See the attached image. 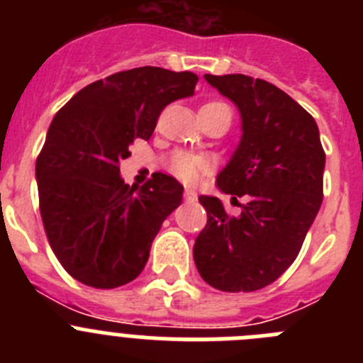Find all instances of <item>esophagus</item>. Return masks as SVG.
<instances>
[{"label": "esophagus", "instance_id": "obj_1", "mask_svg": "<svg viewBox=\"0 0 363 363\" xmlns=\"http://www.w3.org/2000/svg\"><path fill=\"white\" fill-rule=\"evenodd\" d=\"M184 198H185V200H189V201H194L198 196H196V192L192 191V189H185V191H184Z\"/></svg>", "mask_w": 363, "mask_h": 363}]
</instances>
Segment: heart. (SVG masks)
I'll list each match as a JSON object with an SVG mask.
<instances>
[{
  "mask_svg": "<svg viewBox=\"0 0 363 363\" xmlns=\"http://www.w3.org/2000/svg\"><path fill=\"white\" fill-rule=\"evenodd\" d=\"M203 107H227L221 101H211ZM201 107V108H203ZM229 108V107H227ZM213 169V162L207 154L192 152V150H176L167 160V171L185 184H196Z\"/></svg>",
  "mask_w": 363,
  "mask_h": 363,
  "instance_id": "b5f03b06",
  "label": "heart"
}]
</instances>
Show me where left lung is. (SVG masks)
<instances>
[{"mask_svg": "<svg viewBox=\"0 0 363 363\" xmlns=\"http://www.w3.org/2000/svg\"><path fill=\"white\" fill-rule=\"evenodd\" d=\"M205 79L242 114V142L216 185L247 203L240 216H229L218 198H198L207 225L192 255L214 289L251 293L296 259L323 200L325 152L314 118L277 85L245 74Z\"/></svg>", "mask_w": 363, "mask_h": 363, "instance_id": "1", "label": "left lung"}]
</instances>
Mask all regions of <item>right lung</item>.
<instances>
[{"label": "right lung", "mask_w": 363, "mask_h": 363, "mask_svg": "<svg viewBox=\"0 0 363 363\" xmlns=\"http://www.w3.org/2000/svg\"><path fill=\"white\" fill-rule=\"evenodd\" d=\"M196 83L187 70H121L86 85L54 116L36 160L40 213L54 255L82 284L116 289L145 267L184 187L163 172L129 187L120 162L134 140H149L167 105L194 94Z\"/></svg>", "instance_id": "1"}]
</instances>
